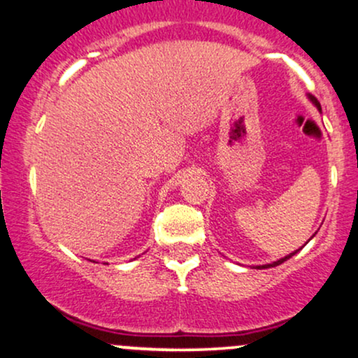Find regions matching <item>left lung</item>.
<instances>
[{"label":"left lung","mask_w":358,"mask_h":358,"mask_svg":"<svg viewBox=\"0 0 358 358\" xmlns=\"http://www.w3.org/2000/svg\"><path fill=\"white\" fill-rule=\"evenodd\" d=\"M310 99H311V102H313V104L316 106V108H318V109H322V106H320V102H318V99H316V97H315V96H310ZM298 250H299V249H298ZM298 250H296V252H298ZM296 252H291V254H289V256H286V257L279 259V261H276V262H273V264H266V266H257V269H268V268H274V266H279V264H281V262H285V261H287V259H289V257H293V256H294V254H296Z\"/></svg>","instance_id":"1"}]
</instances>
